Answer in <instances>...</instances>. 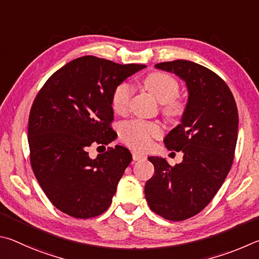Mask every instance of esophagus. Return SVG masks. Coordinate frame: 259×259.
I'll list each match as a JSON object with an SVG mask.
<instances>
[{
    "label": "esophagus",
    "mask_w": 259,
    "mask_h": 259,
    "mask_svg": "<svg viewBox=\"0 0 259 259\" xmlns=\"http://www.w3.org/2000/svg\"><path fill=\"white\" fill-rule=\"evenodd\" d=\"M133 160H142V159H144V158H146V155H144V153H141V152H138V151H133Z\"/></svg>",
    "instance_id": "34e87169"
}]
</instances>
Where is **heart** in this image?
Returning a JSON list of instances; mask_svg holds the SVG:
<instances>
[{"label":"heart","instance_id":"b5f03b06","mask_svg":"<svg viewBox=\"0 0 259 259\" xmlns=\"http://www.w3.org/2000/svg\"><path fill=\"white\" fill-rule=\"evenodd\" d=\"M142 85L162 103V115L171 121H178L187 110V103L179 95L180 84L173 76L164 71H152L141 80ZM133 88L128 83L118 84L111 95V106L119 115L128 110ZM162 130L157 122L132 120L121 127V139L127 146L137 150H144L151 146L152 140L159 138Z\"/></svg>","mask_w":259,"mask_h":259}]
</instances>
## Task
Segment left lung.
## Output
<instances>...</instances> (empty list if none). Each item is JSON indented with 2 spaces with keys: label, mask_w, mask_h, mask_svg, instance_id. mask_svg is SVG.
<instances>
[{
  "label": "left lung",
  "mask_w": 259,
  "mask_h": 259,
  "mask_svg": "<svg viewBox=\"0 0 259 259\" xmlns=\"http://www.w3.org/2000/svg\"><path fill=\"white\" fill-rule=\"evenodd\" d=\"M156 68L187 84V110L164 140L168 150L183 152V161L170 166L164 158L149 157L155 174L144 193L153 212L179 222L200 212L224 183L237 146L238 109L229 86L208 68L188 60Z\"/></svg>",
  "instance_id": "obj_1"
}]
</instances>
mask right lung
Returning <instances> with one entry per match:
<instances>
[{
	"label": "right lung",
	"instance_id": "right-lung-1",
	"mask_svg": "<svg viewBox=\"0 0 259 259\" xmlns=\"http://www.w3.org/2000/svg\"><path fill=\"white\" fill-rule=\"evenodd\" d=\"M146 67L80 57L54 72L36 95L28 120L30 165L49 200L65 214L91 219L110 206L132 155L116 146L92 159L89 149L116 139L113 90Z\"/></svg>",
	"mask_w": 259,
	"mask_h": 259
}]
</instances>
